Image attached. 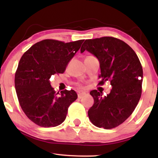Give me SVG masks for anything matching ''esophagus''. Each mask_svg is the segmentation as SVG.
I'll use <instances>...</instances> for the list:
<instances>
[{
	"label": "esophagus",
	"instance_id": "1",
	"mask_svg": "<svg viewBox=\"0 0 158 158\" xmlns=\"http://www.w3.org/2000/svg\"><path fill=\"white\" fill-rule=\"evenodd\" d=\"M84 95H85V93H78V98L81 99V98H82L83 97H84Z\"/></svg>",
	"mask_w": 158,
	"mask_h": 158
}]
</instances>
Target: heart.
<instances>
[{
	"mask_svg": "<svg viewBox=\"0 0 158 158\" xmlns=\"http://www.w3.org/2000/svg\"><path fill=\"white\" fill-rule=\"evenodd\" d=\"M76 85H77V87H79V88H82V85L81 84H79V83H77V84H76Z\"/></svg>",
	"mask_w": 158,
	"mask_h": 158,
	"instance_id": "obj_1",
	"label": "heart"
}]
</instances>
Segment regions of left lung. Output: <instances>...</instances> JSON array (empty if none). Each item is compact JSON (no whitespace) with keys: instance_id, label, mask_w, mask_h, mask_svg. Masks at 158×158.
Segmentation results:
<instances>
[{"instance_id":"1","label":"left lung","mask_w":158,"mask_h":158,"mask_svg":"<svg viewBox=\"0 0 158 158\" xmlns=\"http://www.w3.org/2000/svg\"><path fill=\"white\" fill-rule=\"evenodd\" d=\"M88 51L100 61L101 81L111 82L109 94L93 90L90 94L94 104L88 111L92 123L98 127L112 129L122 124L137 106L142 92L143 69L132 48L113 37L85 40L81 52Z\"/></svg>"}]
</instances>
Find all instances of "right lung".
I'll list each match as a JSON object with an SVG mask.
<instances>
[{
    "instance_id": "right-lung-1",
    "label": "right lung",
    "mask_w": 158,
    "mask_h": 158,
    "mask_svg": "<svg viewBox=\"0 0 158 158\" xmlns=\"http://www.w3.org/2000/svg\"><path fill=\"white\" fill-rule=\"evenodd\" d=\"M84 40L65 42L47 39L23 53L15 73L19 102L29 119L43 127H56L65 121L69 105L77 98L74 90L56 93L49 79L63 74Z\"/></svg>"
}]
</instances>
